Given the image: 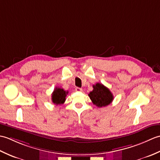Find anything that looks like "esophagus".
Masks as SVG:
<instances>
[{
	"label": "esophagus",
	"mask_w": 160,
	"mask_h": 160,
	"mask_svg": "<svg viewBox=\"0 0 160 160\" xmlns=\"http://www.w3.org/2000/svg\"><path fill=\"white\" fill-rule=\"evenodd\" d=\"M76 91H77V92H81V91H82V89H81V88H79V87H76Z\"/></svg>",
	"instance_id": "1"
}]
</instances>
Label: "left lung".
I'll return each mask as SVG.
<instances>
[{
    "instance_id": "obj_1",
    "label": "left lung",
    "mask_w": 160,
    "mask_h": 160,
    "mask_svg": "<svg viewBox=\"0 0 160 160\" xmlns=\"http://www.w3.org/2000/svg\"><path fill=\"white\" fill-rule=\"evenodd\" d=\"M93 89L89 94L93 104L98 107H106L113 100V96L110 90L102 84L96 83L93 86Z\"/></svg>"
}]
</instances>
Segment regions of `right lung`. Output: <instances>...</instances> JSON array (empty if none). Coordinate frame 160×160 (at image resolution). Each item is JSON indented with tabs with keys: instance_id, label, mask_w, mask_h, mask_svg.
I'll return each mask as SVG.
<instances>
[{
	"instance_id": "obj_1",
	"label": "right lung",
	"mask_w": 160,
	"mask_h": 160,
	"mask_svg": "<svg viewBox=\"0 0 160 160\" xmlns=\"http://www.w3.org/2000/svg\"><path fill=\"white\" fill-rule=\"evenodd\" d=\"M67 94L68 91H64L63 89H61V88L56 87L52 96L53 103L56 105L62 104L65 102Z\"/></svg>"
}]
</instances>
